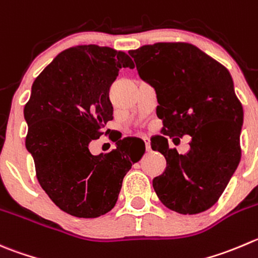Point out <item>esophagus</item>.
Instances as JSON below:
<instances>
[{
	"instance_id": "34e87169",
	"label": "esophagus",
	"mask_w": 258,
	"mask_h": 258,
	"mask_svg": "<svg viewBox=\"0 0 258 258\" xmlns=\"http://www.w3.org/2000/svg\"><path fill=\"white\" fill-rule=\"evenodd\" d=\"M144 142H145V147H146V151H150V150H151V145H150V140L147 139V137H145Z\"/></svg>"
}]
</instances>
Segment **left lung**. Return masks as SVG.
I'll return each mask as SVG.
<instances>
[{"label":"left lung","mask_w":258,"mask_h":258,"mask_svg":"<svg viewBox=\"0 0 258 258\" xmlns=\"http://www.w3.org/2000/svg\"><path fill=\"white\" fill-rule=\"evenodd\" d=\"M128 54L139 76L154 87L162 136L151 149L164 155L165 171L152 186L165 207L197 214L216 204L241 160L243 108L229 72L197 46L185 42L145 45ZM192 137L185 155L169 149L167 136ZM174 141V139H172Z\"/></svg>","instance_id":"1"}]
</instances>
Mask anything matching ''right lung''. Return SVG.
<instances>
[{"instance_id": "right-lung-1", "label": "right lung", "mask_w": 258, "mask_h": 258, "mask_svg": "<svg viewBox=\"0 0 258 258\" xmlns=\"http://www.w3.org/2000/svg\"><path fill=\"white\" fill-rule=\"evenodd\" d=\"M121 68H135L123 51L98 45L67 49L35 79L24 108L37 180L55 206L78 218L111 211L124 175L145 152L136 137L118 140L107 154L89 151L113 119L109 88Z\"/></svg>"}]
</instances>
